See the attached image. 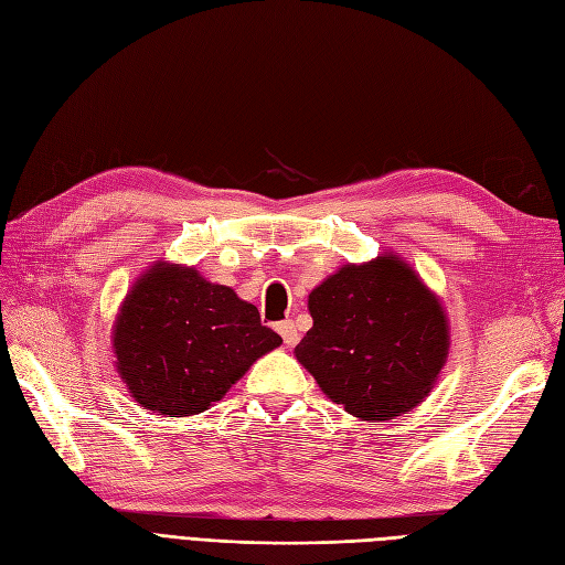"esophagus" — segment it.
Instances as JSON below:
<instances>
[{
  "label": "esophagus",
  "instance_id": "1",
  "mask_svg": "<svg viewBox=\"0 0 565 565\" xmlns=\"http://www.w3.org/2000/svg\"><path fill=\"white\" fill-rule=\"evenodd\" d=\"M278 334L282 337V341H285V345H297V341H299V332H297V324L291 322V320H285V322H280L278 324Z\"/></svg>",
  "mask_w": 565,
  "mask_h": 565
}]
</instances>
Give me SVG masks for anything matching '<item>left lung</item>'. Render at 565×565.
<instances>
[{
	"instance_id": "left-lung-1",
	"label": "left lung",
	"mask_w": 565,
	"mask_h": 565,
	"mask_svg": "<svg viewBox=\"0 0 565 565\" xmlns=\"http://www.w3.org/2000/svg\"><path fill=\"white\" fill-rule=\"evenodd\" d=\"M313 327L295 348L320 391L362 420L412 412L449 358L439 299L397 255L345 264L308 295Z\"/></svg>"
}]
</instances>
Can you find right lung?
<instances>
[{
	"instance_id": "1",
	"label": "right lung",
	"mask_w": 565,
	"mask_h": 565,
	"mask_svg": "<svg viewBox=\"0 0 565 565\" xmlns=\"http://www.w3.org/2000/svg\"><path fill=\"white\" fill-rule=\"evenodd\" d=\"M111 343L135 402L182 418L220 402L282 339L231 287L205 280L196 268L159 262L130 287Z\"/></svg>"
}]
</instances>
